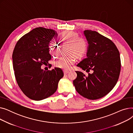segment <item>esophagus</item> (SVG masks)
Returning <instances> with one entry per match:
<instances>
[{
	"label": "esophagus",
	"instance_id": "1",
	"mask_svg": "<svg viewBox=\"0 0 133 133\" xmlns=\"http://www.w3.org/2000/svg\"><path fill=\"white\" fill-rule=\"evenodd\" d=\"M64 73L65 74H67V73H69V71H66V70H64Z\"/></svg>",
	"mask_w": 133,
	"mask_h": 133
}]
</instances>
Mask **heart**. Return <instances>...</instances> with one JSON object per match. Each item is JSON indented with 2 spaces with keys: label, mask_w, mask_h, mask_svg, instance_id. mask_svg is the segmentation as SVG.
<instances>
[{
  "label": "heart",
  "mask_w": 133,
  "mask_h": 133,
  "mask_svg": "<svg viewBox=\"0 0 133 133\" xmlns=\"http://www.w3.org/2000/svg\"><path fill=\"white\" fill-rule=\"evenodd\" d=\"M59 43L62 45H68L69 56H63L55 61V66L64 69H70L75 63V56L80 58L87 50V43L85 38L79 37V35L72 31L62 33L59 38ZM49 52L53 56H57L60 52V47L55 43H51L48 46Z\"/></svg>",
  "instance_id": "obj_1"
}]
</instances>
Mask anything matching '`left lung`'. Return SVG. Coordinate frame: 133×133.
<instances>
[{
  "label": "left lung",
  "instance_id": "1",
  "mask_svg": "<svg viewBox=\"0 0 133 133\" xmlns=\"http://www.w3.org/2000/svg\"><path fill=\"white\" fill-rule=\"evenodd\" d=\"M84 34L89 44L87 58L77 66L88 74L76 71L73 85L82 96L96 100L108 94L116 84L121 71L120 53L112 41L98 32L85 30Z\"/></svg>",
  "mask_w": 133,
  "mask_h": 133
}]
</instances>
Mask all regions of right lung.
I'll return each instance as SVG.
<instances>
[{
	"instance_id": "obj_1",
	"label": "right lung",
	"mask_w": 133,
	"mask_h": 133,
	"mask_svg": "<svg viewBox=\"0 0 133 133\" xmlns=\"http://www.w3.org/2000/svg\"><path fill=\"white\" fill-rule=\"evenodd\" d=\"M56 36L57 33L53 30L37 27L21 38L14 48L13 67L17 82L32 100H41L53 94L64 76L60 68L47 71L41 68L51 59L48 45Z\"/></svg>"
}]
</instances>
